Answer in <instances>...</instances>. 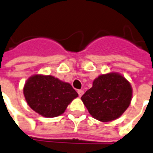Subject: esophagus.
Listing matches in <instances>:
<instances>
[{"mask_svg": "<svg viewBox=\"0 0 153 153\" xmlns=\"http://www.w3.org/2000/svg\"><path fill=\"white\" fill-rule=\"evenodd\" d=\"M78 94H79V97H81V96L84 94V91H82V90H79V91H78Z\"/></svg>", "mask_w": 153, "mask_h": 153, "instance_id": "obj_1", "label": "esophagus"}]
</instances>
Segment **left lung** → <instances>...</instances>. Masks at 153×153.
<instances>
[{
    "label": "left lung",
    "mask_w": 153,
    "mask_h": 153,
    "mask_svg": "<svg viewBox=\"0 0 153 153\" xmlns=\"http://www.w3.org/2000/svg\"><path fill=\"white\" fill-rule=\"evenodd\" d=\"M133 90L125 77L117 73L102 74L82 96V101L94 118L107 122L118 118L132 100Z\"/></svg>",
    "instance_id": "1"
}]
</instances>
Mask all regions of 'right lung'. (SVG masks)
<instances>
[{
  "label": "right lung",
  "instance_id": "1",
  "mask_svg": "<svg viewBox=\"0 0 153 153\" xmlns=\"http://www.w3.org/2000/svg\"><path fill=\"white\" fill-rule=\"evenodd\" d=\"M25 100L37 114L45 117L62 114L67 105L78 97L71 85L51 75L35 74L24 87Z\"/></svg>",
  "mask_w": 153,
  "mask_h": 153
}]
</instances>
